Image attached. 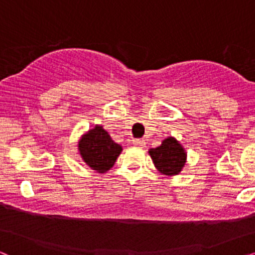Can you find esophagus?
<instances>
[{"label": "esophagus", "mask_w": 255, "mask_h": 255, "mask_svg": "<svg viewBox=\"0 0 255 255\" xmlns=\"http://www.w3.org/2000/svg\"><path fill=\"white\" fill-rule=\"evenodd\" d=\"M133 144L137 145V147L143 148L145 145V142H144V140H141V138H135V140H133Z\"/></svg>", "instance_id": "obj_1"}]
</instances>
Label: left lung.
<instances>
[{"label": "left lung", "instance_id": "left-lung-1", "mask_svg": "<svg viewBox=\"0 0 255 255\" xmlns=\"http://www.w3.org/2000/svg\"><path fill=\"white\" fill-rule=\"evenodd\" d=\"M155 167L161 174L174 176L184 167L186 154L184 149L174 137H168L157 148L149 150Z\"/></svg>", "mask_w": 255, "mask_h": 255}]
</instances>
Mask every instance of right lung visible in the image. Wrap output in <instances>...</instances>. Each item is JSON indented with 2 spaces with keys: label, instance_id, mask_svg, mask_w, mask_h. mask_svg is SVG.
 Masks as SVG:
<instances>
[{
  "label": "right lung",
  "instance_id": "add662e5",
  "mask_svg": "<svg viewBox=\"0 0 255 255\" xmlns=\"http://www.w3.org/2000/svg\"><path fill=\"white\" fill-rule=\"evenodd\" d=\"M78 148L84 162L99 174L110 170L122 151L121 145L115 143L101 126L88 130L81 137Z\"/></svg>",
  "mask_w": 255,
  "mask_h": 255
}]
</instances>
